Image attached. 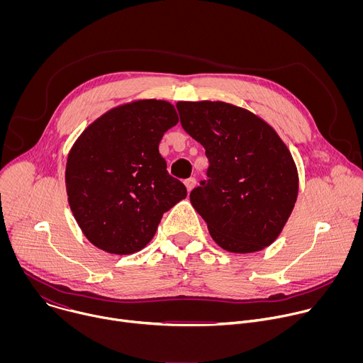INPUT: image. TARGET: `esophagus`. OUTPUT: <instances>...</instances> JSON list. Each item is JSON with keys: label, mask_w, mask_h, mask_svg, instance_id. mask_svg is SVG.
I'll return each instance as SVG.
<instances>
[{"label": "esophagus", "mask_w": 363, "mask_h": 363, "mask_svg": "<svg viewBox=\"0 0 363 363\" xmlns=\"http://www.w3.org/2000/svg\"><path fill=\"white\" fill-rule=\"evenodd\" d=\"M185 186H186V189H188V192H191L192 191V188L195 186V184H196V179L195 178H188V179H185Z\"/></svg>", "instance_id": "esophagus-1"}]
</instances>
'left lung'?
<instances>
[{"label":"left lung","instance_id":"left-lung-1","mask_svg":"<svg viewBox=\"0 0 363 363\" xmlns=\"http://www.w3.org/2000/svg\"><path fill=\"white\" fill-rule=\"evenodd\" d=\"M184 130L208 158L206 179L191 203L214 241L231 252L270 245L289 220L298 191L297 169L274 129L224 101H178Z\"/></svg>","mask_w":363,"mask_h":363}]
</instances>
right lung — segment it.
I'll list each match as a JSON object with an SVG mask.
<instances>
[{
  "label": "right lung",
  "instance_id": "add662e5",
  "mask_svg": "<svg viewBox=\"0 0 363 363\" xmlns=\"http://www.w3.org/2000/svg\"><path fill=\"white\" fill-rule=\"evenodd\" d=\"M178 123L164 100H140L109 111L72 147L66 184L73 216L87 240L112 254L142 250L168 210L186 196L160 153Z\"/></svg>",
  "mask_w": 363,
  "mask_h": 363
}]
</instances>
